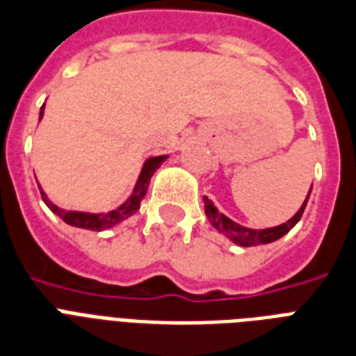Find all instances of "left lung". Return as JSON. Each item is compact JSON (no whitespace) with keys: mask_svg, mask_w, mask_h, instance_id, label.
I'll return each mask as SVG.
<instances>
[{"mask_svg":"<svg viewBox=\"0 0 356 356\" xmlns=\"http://www.w3.org/2000/svg\"><path fill=\"white\" fill-rule=\"evenodd\" d=\"M309 193H312V189L308 191V197L304 199L302 207L298 208V212H296L293 218L287 219L282 225L268 227V229H250V227L240 225L236 221H232L231 218H227L225 213L219 212L208 197H202V199H204V212H207V218L208 221H210V225H212L219 234H223V236H227L229 240H232L236 245L251 248V245L270 244V242H276V240H280L282 236H285V234L300 221L302 213H304V208L308 204Z\"/></svg>","mask_w":356,"mask_h":356,"instance_id":"8db88e82","label":"left lung"}]
</instances>
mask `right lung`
Segmentation results:
<instances>
[{"instance_id":"right-lung-1","label":"right lung","mask_w":356,"mask_h":356,"mask_svg":"<svg viewBox=\"0 0 356 356\" xmlns=\"http://www.w3.org/2000/svg\"><path fill=\"white\" fill-rule=\"evenodd\" d=\"M44 114V105L41 106V112H39V120ZM168 156H156V157H148L146 161L143 163V168H140V172H138L137 184H135V188H133V193L127 197L125 202H122L120 207H116L111 212H99V213H92V212H82V210H65V208L58 207L54 204L52 200L48 199V195L42 191V188L39 186V181H37V186H39V191H41V197L44 200V204H47L56 216H60L63 221H65L67 225L71 227H79V229H88V231H105V229H111V227H116L118 223H122L124 219L131 218L133 213L137 212L138 207H140V200L144 199V195L148 191L149 186V178L154 176L157 168L161 167L165 159Z\"/></svg>"}]
</instances>
